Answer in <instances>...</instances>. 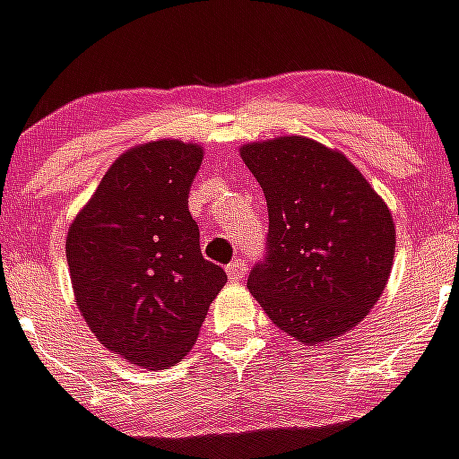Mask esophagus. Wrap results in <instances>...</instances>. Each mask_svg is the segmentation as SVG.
<instances>
[{
    "label": "esophagus",
    "mask_w": 459,
    "mask_h": 459,
    "mask_svg": "<svg viewBox=\"0 0 459 459\" xmlns=\"http://www.w3.org/2000/svg\"><path fill=\"white\" fill-rule=\"evenodd\" d=\"M227 278H230V282H238V280H243L246 275H248V266H246V262L243 259H234L232 264L227 266Z\"/></svg>",
    "instance_id": "esophagus-1"
}]
</instances>
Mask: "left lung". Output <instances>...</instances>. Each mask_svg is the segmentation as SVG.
<instances>
[{
  "instance_id": "8db88e82",
  "label": "left lung",
  "mask_w": 459,
  "mask_h": 459,
  "mask_svg": "<svg viewBox=\"0 0 459 459\" xmlns=\"http://www.w3.org/2000/svg\"><path fill=\"white\" fill-rule=\"evenodd\" d=\"M238 152L269 206V255L250 271V294L299 342L340 338L366 319L391 275L386 202L342 152L310 137L248 142Z\"/></svg>"
}]
</instances>
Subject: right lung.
Masks as SVG:
<instances>
[{
	"label": "right lung",
	"instance_id": "add662e5",
	"mask_svg": "<svg viewBox=\"0 0 459 459\" xmlns=\"http://www.w3.org/2000/svg\"><path fill=\"white\" fill-rule=\"evenodd\" d=\"M204 147L152 140L121 153L73 218L66 262L84 322L133 366L165 370L200 335L227 275L202 257L188 193Z\"/></svg>",
	"mask_w": 459,
	"mask_h": 459
}]
</instances>
